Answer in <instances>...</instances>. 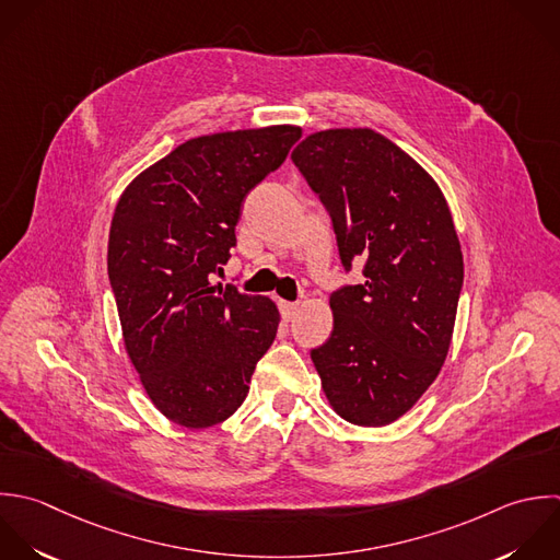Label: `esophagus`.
<instances>
[{
	"mask_svg": "<svg viewBox=\"0 0 560 560\" xmlns=\"http://www.w3.org/2000/svg\"><path fill=\"white\" fill-rule=\"evenodd\" d=\"M279 310H281L283 320H292L296 316V312H299V305L290 303V301H279Z\"/></svg>",
	"mask_w": 560,
	"mask_h": 560,
	"instance_id": "34e87169",
	"label": "esophagus"
}]
</instances>
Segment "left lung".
I'll list each match as a JSON object with an SVG mask.
<instances>
[{
	"instance_id": "1",
	"label": "left lung",
	"mask_w": 560,
	"mask_h": 560,
	"mask_svg": "<svg viewBox=\"0 0 560 560\" xmlns=\"http://www.w3.org/2000/svg\"><path fill=\"white\" fill-rule=\"evenodd\" d=\"M334 220L345 268L366 281L331 294L334 329L312 351L338 417L382 428L404 417L450 353L463 250L450 205L408 152L373 128H327L292 150Z\"/></svg>"
}]
</instances>
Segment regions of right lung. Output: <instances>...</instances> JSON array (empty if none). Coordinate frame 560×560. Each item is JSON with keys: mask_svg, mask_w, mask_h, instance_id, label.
<instances>
[{"mask_svg": "<svg viewBox=\"0 0 560 560\" xmlns=\"http://www.w3.org/2000/svg\"><path fill=\"white\" fill-rule=\"evenodd\" d=\"M299 137L292 124L191 137L115 205L106 264L124 349L154 408L180 428L226 421L277 336L275 301L211 279L231 257L246 194Z\"/></svg>", "mask_w": 560, "mask_h": 560, "instance_id": "add662e5", "label": "right lung"}]
</instances>
